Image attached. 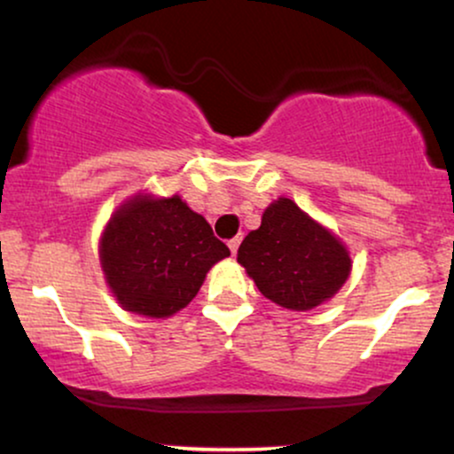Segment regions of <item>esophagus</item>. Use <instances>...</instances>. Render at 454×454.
I'll return each instance as SVG.
<instances>
[{
  "mask_svg": "<svg viewBox=\"0 0 454 454\" xmlns=\"http://www.w3.org/2000/svg\"><path fill=\"white\" fill-rule=\"evenodd\" d=\"M239 245H241V237H234V239H231V241H228V247H231L232 256H234V254H237Z\"/></svg>",
  "mask_w": 454,
  "mask_h": 454,
  "instance_id": "1",
  "label": "esophagus"
}]
</instances>
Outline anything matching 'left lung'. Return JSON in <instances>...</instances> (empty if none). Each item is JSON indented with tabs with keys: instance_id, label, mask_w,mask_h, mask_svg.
I'll list each match as a JSON object with an SVG mask.
<instances>
[{
	"instance_id": "8db88e82",
	"label": "left lung",
	"mask_w": 454,
	"mask_h": 454,
	"mask_svg": "<svg viewBox=\"0 0 454 454\" xmlns=\"http://www.w3.org/2000/svg\"><path fill=\"white\" fill-rule=\"evenodd\" d=\"M237 260L260 293L294 311L331 299L352 269L348 249L290 198L264 211L258 231L243 239Z\"/></svg>"
}]
</instances>
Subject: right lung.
<instances>
[{
	"mask_svg": "<svg viewBox=\"0 0 454 454\" xmlns=\"http://www.w3.org/2000/svg\"><path fill=\"white\" fill-rule=\"evenodd\" d=\"M231 249L179 196L134 198L108 222L100 262L128 311L168 317L190 303L207 270Z\"/></svg>",
	"mask_w": 454,
	"mask_h": 454,
	"instance_id": "add662e5",
	"label": "right lung"
}]
</instances>
